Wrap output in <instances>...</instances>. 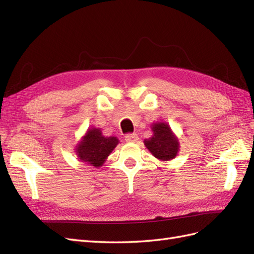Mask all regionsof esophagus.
<instances>
[{
    "instance_id": "esophagus-1",
    "label": "esophagus",
    "mask_w": 254,
    "mask_h": 254,
    "mask_svg": "<svg viewBox=\"0 0 254 254\" xmlns=\"http://www.w3.org/2000/svg\"><path fill=\"white\" fill-rule=\"evenodd\" d=\"M137 138H138V136H137V134H135V133L127 134V135H126V141L127 143H135L137 141Z\"/></svg>"
}]
</instances>
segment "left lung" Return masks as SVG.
<instances>
[{"instance_id":"1","label":"left lung","mask_w":254,"mask_h":254,"mask_svg":"<svg viewBox=\"0 0 254 254\" xmlns=\"http://www.w3.org/2000/svg\"><path fill=\"white\" fill-rule=\"evenodd\" d=\"M150 127L153 135L144 141V145L150 154L163 161L174 159L179 152L180 143L169 124L167 122H156Z\"/></svg>"}]
</instances>
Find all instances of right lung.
Masks as SVG:
<instances>
[{
  "label": "right lung",
  "mask_w": 254,
  "mask_h": 254,
  "mask_svg": "<svg viewBox=\"0 0 254 254\" xmlns=\"http://www.w3.org/2000/svg\"><path fill=\"white\" fill-rule=\"evenodd\" d=\"M119 144L116 136H105L98 127H90L76 146L77 158L86 165L99 168Z\"/></svg>",
  "instance_id": "1"
}]
</instances>
